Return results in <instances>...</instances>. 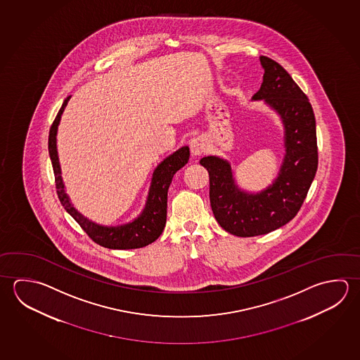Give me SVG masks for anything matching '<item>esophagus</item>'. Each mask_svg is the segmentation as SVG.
Instances as JSON below:
<instances>
[{"label":"esophagus","instance_id":"esophagus-1","mask_svg":"<svg viewBox=\"0 0 360 360\" xmlns=\"http://www.w3.org/2000/svg\"><path fill=\"white\" fill-rule=\"evenodd\" d=\"M189 148L193 157H200L206 150V141L203 138H193L189 141Z\"/></svg>","mask_w":360,"mask_h":360}]
</instances>
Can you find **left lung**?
<instances>
[{"instance_id":"8db88e82","label":"left lung","mask_w":360,"mask_h":360,"mask_svg":"<svg viewBox=\"0 0 360 360\" xmlns=\"http://www.w3.org/2000/svg\"><path fill=\"white\" fill-rule=\"evenodd\" d=\"M264 70L252 101H263L283 127L284 155L277 177L260 191L241 188L231 163L217 155L200 160L210 176V202L220 226L236 236L271 233L290 222L307 195L317 171L314 110L288 72L271 58L259 57Z\"/></svg>"}]
</instances>
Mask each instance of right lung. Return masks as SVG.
<instances>
[{
  "label": "right lung",
  "mask_w": 360,
  "mask_h": 360,
  "mask_svg": "<svg viewBox=\"0 0 360 360\" xmlns=\"http://www.w3.org/2000/svg\"><path fill=\"white\" fill-rule=\"evenodd\" d=\"M70 97L64 100L62 108L58 112L56 120L53 122L49 131V155H51L53 171L56 176L57 193L60 203L65 211L81 225L89 238L98 245L105 246L108 249H138L143 246L152 244L158 239L165 230L167 222V200H168V188L171 186L173 176L182 167L188 163L189 148L187 146L179 148L172 153L167 158L163 159L157 168L153 172L152 182L149 186L146 205L143 211L134 220L120 225H101L95 221L89 220L84 214H81L75 205L70 201V195L67 193L65 184L62 178V168L59 163L57 148L58 127L64 110L68 105Z\"/></svg>",
  "instance_id": "right-lung-1"
}]
</instances>
